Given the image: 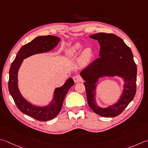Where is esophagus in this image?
<instances>
[{"label":"esophagus","instance_id":"34e87169","mask_svg":"<svg viewBox=\"0 0 148 148\" xmlns=\"http://www.w3.org/2000/svg\"><path fill=\"white\" fill-rule=\"evenodd\" d=\"M73 79L75 83H79L80 82H82V78L79 76V75L77 74V75H75L74 76H73Z\"/></svg>","mask_w":148,"mask_h":148}]
</instances>
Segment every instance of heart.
<instances>
[{
    "instance_id": "heart-1",
    "label": "heart",
    "mask_w": 148,
    "mask_h": 148,
    "mask_svg": "<svg viewBox=\"0 0 148 148\" xmlns=\"http://www.w3.org/2000/svg\"><path fill=\"white\" fill-rule=\"evenodd\" d=\"M82 49V46L79 43H76V44L72 46L71 47L65 51V55L67 57H72L76 56L79 53V51ZM92 57V51L90 49L87 48L85 49L83 51L82 58V62L83 64H86Z\"/></svg>"
}]
</instances>
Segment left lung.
I'll use <instances>...</instances> for the list:
<instances>
[{"mask_svg": "<svg viewBox=\"0 0 148 148\" xmlns=\"http://www.w3.org/2000/svg\"><path fill=\"white\" fill-rule=\"evenodd\" d=\"M100 45L99 57L81 72L85 81L88 104L95 114L105 117H114L121 114L136 94L137 65L131 49L120 37L112 33H99L90 36ZM118 75L125 80L124 90L118 102L106 109L99 107L95 99V85L98 79L104 76Z\"/></svg>", "mask_w": 148, "mask_h": 148, "instance_id": "obj_1", "label": "left lung"}]
</instances>
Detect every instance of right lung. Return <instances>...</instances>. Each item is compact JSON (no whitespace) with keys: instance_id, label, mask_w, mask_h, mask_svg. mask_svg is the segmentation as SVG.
<instances>
[{"instance_id":"obj_1","label":"right lung","mask_w":148,"mask_h":148,"mask_svg":"<svg viewBox=\"0 0 148 148\" xmlns=\"http://www.w3.org/2000/svg\"><path fill=\"white\" fill-rule=\"evenodd\" d=\"M60 41L58 37L47 35L36 37L29 43L23 45L11 65L9 77V91L20 112L40 121H47L56 117L62 108L63 100L69 90L74 85L72 78L66 81L64 85L55 89L54 98L47 106H36L26 101L20 93L17 85V74L23 60L31 55L45 53L52 50Z\"/></svg>"}]
</instances>
